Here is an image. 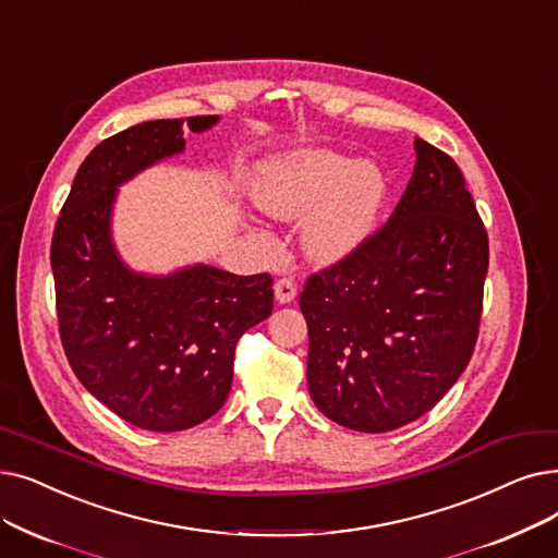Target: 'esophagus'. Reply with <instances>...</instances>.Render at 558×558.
<instances>
[{"mask_svg":"<svg viewBox=\"0 0 558 558\" xmlns=\"http://www.w3.org/2000/svg\"><path fill=\"white\" fill-rule=\"evenodd\" d=\"M274 292H276L278 303H292L299 294V289H296L294 278H278L274 284Z\"/></svg>","mask_w":558,"mask_h":558,"instance_id":"1","label":"esophagus"}]
</instances>
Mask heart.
<instances>
[{"instance_id":"1","label":"heart","mask_w":558,"mask_h":558,"mask_svg":"<svg viewBox=\"0 0 558 558\" xmlns=\"http://www.w3.org/2000/svg\"><path fill=\"white\" fill-rule=\"evenodd\" d=\"M378 168L351 163L326 150H310L262 168L255 182V203L278 219H301L303 248L317 262L349 255L376 221L383 203Z\"/></svg>"}]
</instances>
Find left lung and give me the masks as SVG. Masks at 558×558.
<instances>
[{
	"label": "left lung",
	"instance_id": "left-lung-1",
	"mask_svg": "<svg viewBox=\"0 0 558 558\" xmlns=\"http://www.w3.org/2000/svg\"><path fill=\"white\" fill-rule=\"evenodd\" d=\"M415 153L390 219L310 274L299 299L310 395L326 417L362 433L428 413L478 337L488 232L458 163L424 138Z\"/></svg>",
	"mask_w": 558,
	"mask_h": 558
}]
</instances>
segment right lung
Here are the masks:
<instances>
[{"instance_id": "1", "label": "right lung", "mask_w": 558, "mask_h": 558, "mask_svg": "<svg viewBox=\"0 0 558 558\" xmlns=\"http://www.w3.org/2000/svg\"><path fill=\"white\" fill-rule=\"evenodd\" d=\"M216 120L191 116L186 125L203 132ZM182 148V120H150L95 145L61 207L50 253L72 372L118 417L157 433L196 426L226 403L239 337L274 310L269 274L193 266L145 278L116 257V186Z\"/></svg>"}]
</instances>
